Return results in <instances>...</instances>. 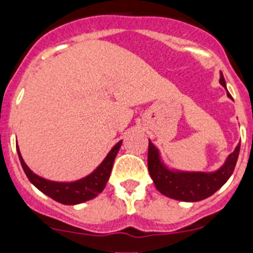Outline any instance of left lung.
Listing matches in <instances>:
<instances>
[{
	"mask_svg": "<svg viewBox=\"0 0 253 253\" xmlns=\"http://www.w3.org/2000/svg\"><path fill=\"white\" fill-rule=\"evenodd\" d=\"M219 82L225 87L223 75ZM240 144L227 158L224 166L213 173L204 172H175L169 171L161 162L157 148L149 140L148 144V171L157 190L163 195L181 202H199L218 191L233 173L236 167Z\"/></svg>",
	"mask_w": 253,
	"mask_h": 253,
	"instance_id": "1",
	"label": "left lung"
}]
</instances>
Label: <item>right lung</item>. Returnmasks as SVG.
I'll return each instance as SVG.
<instances>
[{
    "label": "right lung",
    "mask_w": 253,
    "mask_h": 253,
    "mask_svg": "<svg viewBox=\"0 0 253 253\" xmlns=\"http://www.w3.org/2000/svg\"><path fill=\"white\" fill-rule=\"evenodd\" d=\"M120 146H122V140L116 143L113 149L109 152L106 158L102 161L101 165L91 175L81 178V180L75 181V182H54V181L39 177L38 175L33 173V171L25 165L19 152V147H17V153H19L22 169H24L31 184L38 187L42 193H44L60 204L75 205L91 200L105 189L107 180L110 177L114 160L119 152Z\"/></svg>",
    "instance_id": "1"
}]
</instances>
